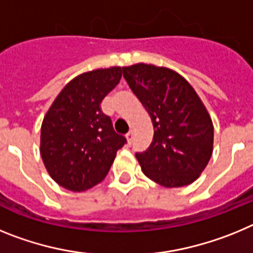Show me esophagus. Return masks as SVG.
<instances>
[{
	"label": "esophagus",
	"mask_w": 253,
	"mask_h": 253,
	"mask_svg": "<svg viewBox=\"0 0 253 253\" xmlns=\"http://www.w3.org/2000/svg\"><path fill=\"white\" fill-rule=\"evenodd\" d=\"M133 138H134V133H133V130H130L128 134H126V139H128L129 144H130V143L133 142Z\"/></svg>",
	"instance_id": "1"
}]
</instances>
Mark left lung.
I'll return each mask as SVG.
<instances>
[{
    "mask_svg": "<svg viewBox=\"0 0 253 253\" xmlns=\"http://www.w3.org/2000/svg\"><path fill=\"white\" fill-rule=\"evenodd\" d=\"M129 87L151 115L153 140L137 153L144 175L165 187L193 184L213 153L214 128L207 107L182 76L166 67H123Z\"/></svg>",
    "mask_w": 253,
    "mask_h": 253,
    "instance_id": "left-lung-1",
    "label": "left lung"
}]
</instances>
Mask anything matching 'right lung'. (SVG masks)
<instances>
[{
	"label": "right lung",
	"mask_w": 253,
	"mask_h": 253,
	"mask_svg": "<svg viewBox=\"0 0 253 253\" xmlns=\"http://www.w3.org/2000/svg\"><path fill=\"white\" fill-rule=\"evenodd\" d=\"M120 78V67L82 73L63 87L44 116L40 154L50 177L64 189L80 193L101 182L126 143L101 110Z\"/></svg>",
	"instance_id": "1"
}]
</instances>
